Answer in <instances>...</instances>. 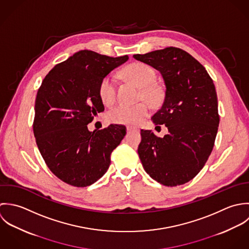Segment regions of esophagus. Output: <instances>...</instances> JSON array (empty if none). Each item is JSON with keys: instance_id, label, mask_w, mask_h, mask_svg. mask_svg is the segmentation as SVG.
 Returning a JSON list of instances; mask_svg holds the SVG:
<instances>
[{"instance_id": "esophagus-1", "label": "esophagus", "mask_w": 249, "mask_h": 249, "mask_svg": "<svg viewBox=\"0 0 249 249\" xmlns=\"http://www.w3.org/2000/svg\"><path fill=\"white\" fill-rule=\"evenodd\" d=\"M133 131H138V129L135 128V127H131V126H128V127H127V133H131V132H133Z\"/></svg>"}]
</instances>
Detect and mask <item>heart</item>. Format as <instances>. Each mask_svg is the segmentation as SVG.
Listing matches in <instances>:
<instances>
[{
    "label": "heart",
    "mask_w": 249,
    "mask_h": 249,
    "mask_svg": "<svg viewBox=\"0 0 249 249\" xmlns=\"http://www.w3.org/2000/svg\"><path fill=\"white\" fill-rule=\"evenodd\" d=\"M124 75L138 86L143 88L142 93L145 97L152 98L156 95L157 91L153 84L156 81L157 74L154 68L148 64L133 63L124 69ZM116 90L117 81L112 74H107L102 78L99 84V95L105 104H113L116 99ZM149 112L150 106L144 102L133 106L121 104L110 109L108 119L116 124L138 126L148 116Z\"/></svg>",
    "instance_id": "heart-1"
}]
</instances>
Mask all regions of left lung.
Masks as SVG:
<instances>
[{
	"instance_id": "1",
	"label": "left lung",
	"mask_w": 249,
	"mask_h": 249,
	"mask_svg": "<svg viewBox=\"0 0 249 249\" xmlns=\"http://www.w3.org/2000/svg\"><path fill=\"white\" fill-rule=\"evenodd\" d=\"M133 56L160 71L165 86L162 105L151 119L165 125L168 134L158 138L151 130H142L138 153L143 168L163 186L188 183L205 165L217 134L213 82L198 60L180 48Z\"/></svg>"
}]
</instances>
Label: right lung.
<instances>
[{
    "label": "right lung",
    "mask_w": 249,
    "mask_h": 249,
    "mask_svg": "<svg viewBox=\"0 0 249 249\" xmlns=\"http://www.w3.org/2000/svg\"><path fill=\"white\" fill-rule=\"evenodd\" d=\"M128 58L79 51L56 64L37 91L36 144L51 171L68 185L84 188L99 180L126 135L123 125L90 132L88 124L105 109L99 95L102 78Z\"/></svg>",
    "instance_id": "obj_1"
}]
</instances>
